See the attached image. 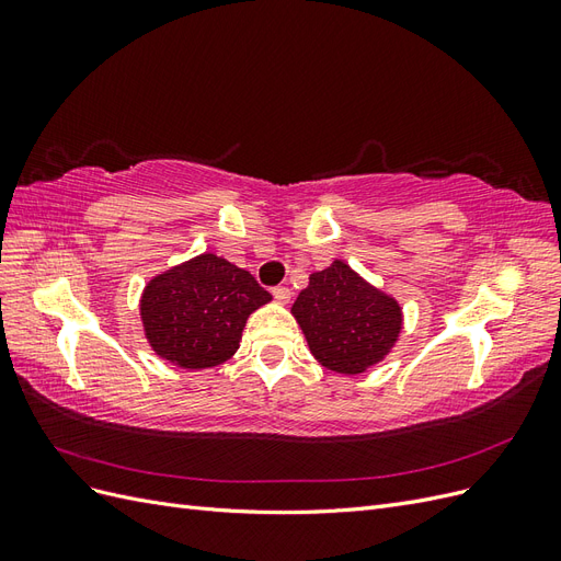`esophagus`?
<instances>
[{
  "label": "esophagus",
  "mask_w": 561,
  "mask_h": 561,
  "mask_svg": "<svg viewBox=\"0 0 561 561\" xmlns=\"http://www.w3.org/2000/svg\"><path fill=\"white\" fill-rule=\"evenodd\" d=\"M271 295H274V299H278L280 304H287V301H290V290H287V287H283V285L274 287V290H271Z\"/></svg>",
  "instance_id": "1"
}]
</instances>
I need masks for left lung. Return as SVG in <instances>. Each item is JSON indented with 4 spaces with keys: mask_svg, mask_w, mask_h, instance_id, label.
<instances>
[{
    "mask_svg": "<svg viewBox=\"0 0 561 561\" xmlns=\"http://www.w3.org/2000/svg\"><path fill=\"white\" fill-rule=\"evenodd\" d=\"M293 313L313 358L339 375H360L377 365L396 344L402 325L398 301L339 260L311 274Z\"/></svg>",
    "mask_w": 561,
    "mask_h": 561,
    "instance_id": "obj_1",
    "label": "left lung"
}]
</instances>
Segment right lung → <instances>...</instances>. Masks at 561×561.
Returning a JSON list of instances; mask_svg holds the SVG:
<instances>
[{
    "label": "right lung",
    "mask_w": 561,
    "mask_h": 561,
    "mask_svg": "<svg viewBox=\"0 0 561 561\" xmlns=\"http://www.w3.org/2000/svg\"><path fill=\"white\" fill-rule=\"evenodd\" d=\"M266 301L271 295L248 271L208 252L151 280L140 313L161 358L206 369L231 358L248 316Z\"/></svg>",
    "instance_id": "add662e5"
}]
</instances>
